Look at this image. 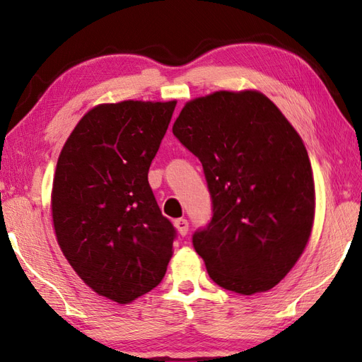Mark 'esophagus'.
Wrapping results in <instances>:
<instances>
[{
    "mask_svg": "<svg viewBox=\"0 0 362 362\" xmlns=\"http://www.w3.org/2000/svg\"><path fill=\"white\" fill-rule=\"evenodd\" d=\"M174 226H175V228H177V232H179L182 236H185V235L188 233L189 224H188V221H187L185 218L175 219V221H174Z\"/></svg>",
    "mask_w": 362,
    "mask_h": 362,
    "instance_id": "1",
    "label": "esophagus"
}]
</instances>
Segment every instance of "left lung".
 Wrapping results in <instances>:
<instances>
[{
  "label": "left lung",
  "instance_id": "8db88e82",
  "mask_svg": "<svg viewBox=\"0 0 362 362\" xmlns=\"http://www.w3.org/2000/svg\"><path fill=\"white\" fill-rule=\"evenodd\" d=\"M173 134L201 160L211 219L193 233L210 279L250 296L274 288L302 255L314 180L302 138L258 91L189 101Z\"/></svg>",
  "mask_w": 362,
  "mask_h": 362
}]
</instances>
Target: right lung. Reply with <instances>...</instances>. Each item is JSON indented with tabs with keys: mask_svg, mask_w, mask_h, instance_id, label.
<instances>
[{
	"mask_svg": "<svg viewBox=\"0 0 362 362\" xmlns=\"http://www.w3.org/2000/svg\"><path fill=\"white\" fill-rule=\"evenodd\" d=\"M175 101L98 105L59 156L52 222L68 263L83 283L129 303L161 283L177 232L161 214L149 166Z\"/></svg>",
	"mask_w": 362,
	"mask_h": 362,
	"instance_id": "obj_1",
	"label": "right lung"
}]
</instances>
